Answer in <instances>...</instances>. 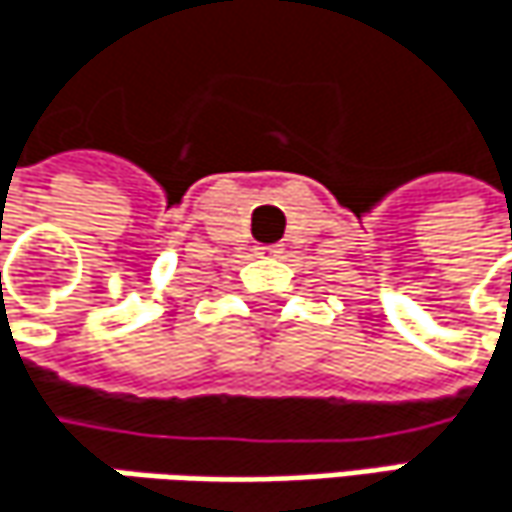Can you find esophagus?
I'll return each mask as SVG.
<instances>
[{
    "label": "esophagus",
    "mask_w": 512,
    "mask_h": 512,
    "mask_svg": "<svg viewBox=\"0 0 512 512\" xmlns=\"http://www.w3.org/2000/svg\"><path fill=\"white\" fill-rule=\"evenodd\" d=\"M281 252H284L281 246H257V249H255L257 257H278Z\"/></svg>",
    "instance_id": "1"
}]
</instances>
